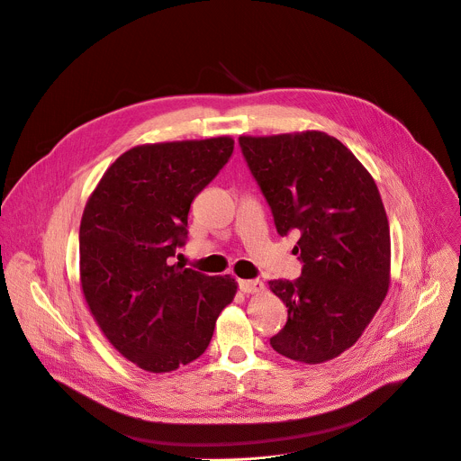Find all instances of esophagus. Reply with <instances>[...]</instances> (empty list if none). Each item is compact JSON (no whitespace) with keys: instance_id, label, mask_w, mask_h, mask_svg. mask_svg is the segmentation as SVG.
Instances as JSON below:
<instances>
[{"instance_id":"obj_1","label":"esophagus","mask_w":461,"mask_h":461,"mask_svg":"<svg viewBox=\"0 0 461 461\" xmlns=\"http://www.w3.org/2000/svg\"><path fill=\"white\" fill-rule=\"evenodd\" d=\"M238 285L243 293H260V291H264V282H260V280H238Z\"/></svg>"}]
</instances>
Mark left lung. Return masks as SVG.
<instances>
[{
	"mask_svg": "<svg viewBox=\"0 0 461 461\" xmlns=\"http://www.w3.org/2000/svg\"><path fill=\"white\" fill-rule=\"evenodd\" d=\"M240 146L278 234L300 232L302 275L269 282L287 308L271 346L298 363L331 361L359 340L388 293L390 227L377 185L324 131L241 135Z\"/></svg>",
	"mask_w": 461,
	"mask_h": 461,
	"instance_id": "obj_1",
	"label": "left lung"
}]
</instances>
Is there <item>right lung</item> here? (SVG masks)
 <instances>
[{"mask_svg": "<svg viewBox=\"0 0 461 461\" xmlns=\"http://www.w3.org/2000/svg\"><path fill=\"white\" fill-rule=\"evenodd\" d=\"M230 137L135 146L106 170L80 221V284L113 348L153 374L177 370L209 348L236 294L168 258L188 234V211L232 156Z\"/></svg>", "mask_w": 461, "mask_h": 461, "instance_id": "1", "label": "right lung"}]
</instances>
